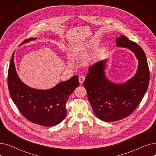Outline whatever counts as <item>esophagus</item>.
<instances>
[{"label":"esophagus","instance_id":"obj_1","mask_svg":"<svg viewBox=\"0 0 156 156\" xmlns=\"http://www.w3.org/2000/svg\"><path fill=\"white\" fill-rule=\"evenodd\" d=\"M84 81H85V77L83 76H79V82L80 84H82Z\"/></svg>","mask_w":156,"mask_h":156}]
</instances>
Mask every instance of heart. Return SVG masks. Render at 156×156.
I'll return each mask as SVG.
<instances>
[{
	"label": "heart",
	"instance_id": "obj_1",
	"mask_svg": "<svg viewBox=\"0 0 156 156\" xmlns=\"http://www.w3.org/2000/svg\"><path fill=\"white\" fill-rule=\"evenodd\" d=\"M97 45V42H96V41L94 40H91L90 42L88 43V46H89L90 47H91V48L95 47H96Z\"/></svg>",
	"mask_w": 156,
	"mask_h": 156
}]
</instances>
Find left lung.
Wrapping results in <instances>:
<instances>
[{
  "mask_svg": "<svg viewBox=\"0 0 156 156\" xmlns=\"http://www.w3.org/2000/svg\"><path fill=\"white\" fill-rule=\"evenodd\" d=\"M119 47L129 48L138 60L135 75L125 83L116 84L105 76L106 59L91 66L83 82L95 116L102 121L113 122L132 114L142 101L148 88L150 73L143 49L125 35L116 39Z\"/></svg>",
  "mask_w": 156,
  "mask_h": 156,
  "instance_id": "8db88e82",
  "label": "left lung"
}]
</instances>
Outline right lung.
I'll list each match as a JSON object with an SVG mask.
<instances>
[{
    "label": "right lung",
    "mask_w": 156,
    "mask_h": 156,
    "mask_svg": "<svg viewBox=\"0 0 156 156\" xmlns=\"http://www.w3.org/2000/svg\"><path fill=\"white\" fill-rule=\"evenodd\" d=\"M36 39L30 38L20 45ZM14 58V52L8 70V88L12 101L22 115L30 121L44 126H53L60 123L66 116V104L69 97L79 86L78 75L50 89L33 88L19 78Z\"/></svg>",
    "instance_id": "right-lung-1"
}]
</instances>
